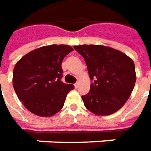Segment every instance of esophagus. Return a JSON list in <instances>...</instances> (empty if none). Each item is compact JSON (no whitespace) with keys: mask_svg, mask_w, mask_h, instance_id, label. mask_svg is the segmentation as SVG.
<instances>
[{"mask_svg":"<svg viewBox=\"0 0 151 151\" xmlns=\"http://www.w3.org/2000/svg\"><path fill=\"white\" fill-rule=\"evenodd\" d=\"M74 86H75V88H77L78 86H79V83H76V84L74 85Z\"/></svg>","mask_w":151,"mask_h":151,"instance_id":"obj_1","label":"esophagus"}]
</instances>
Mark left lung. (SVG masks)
I'll list each match as a JSON object with an SVG mask.
<instances>
[{"label":"left lung","instance_id":"obj_1","mask_svg":"<svg viewBox=\"0 0 151 151\" xmlns=\"http://www.w3.org/2000/svg\"><path fill=\"white\" fill-rule=\"evenodd\" d=\"M74 48L85 58L93 83L81 96L84 104L95 115L108 116L126 104L137 76L132 59L121 51L104 45H78Z\"/></svg>","mask_w":151,"mask_h":151}]
</instances>
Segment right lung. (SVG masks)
<instances>
[{"instance_id": "add662e5", "label": "right lung", "mask_w": 151, "mask_h": 151, "mask_svg": "<svg viewBox=\"0 0 151 151\" xmlns=\"http://www.w3.org/2000/svg\"><path fill=\"white\" fill-rule=\"evenodd\" d=\"M73 48L69 45L43 46L19 60L13 71V86L19 99L29 112L52 117L64 105L73 85L64 84L62 62Z\"/></svg>"}]
</instances>
